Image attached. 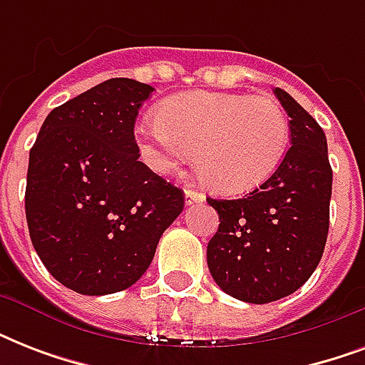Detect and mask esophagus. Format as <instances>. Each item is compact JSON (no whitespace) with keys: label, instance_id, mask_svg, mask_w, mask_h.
<instances>
[{"label":"esophagus","instance_id":"1","mask_svg":"<svg viewBox=\"0 0 365 365\" xmlns=\"http://www.w3.org/2000/svg\"><path fill=\"white\" fill-rule=\"evenodd\" d=\"M205 195L200 191H195V189H185V205H197V202H205Z\"/></svg>","mask_w":365,"mask_h":365}]
</instances>
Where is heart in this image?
Listing matches in <instances>:
<instances>
[{
	"instance_id": "b5f03b06",
	"label": "heart",
	"mask_w": 365,
	"mask_h": 365,
	"mask_svg": "<svg viewBox=\"0 0 365 365\" xmlns=\"http://www.w3.org/2000/svg\"><path fill=\"white\" fill-rule=\"evenodd\" d=\"M157 119L138 128L149 165L170 172L197 151L200 182L229 197L267 182L288 149V117L269 96L195 91L165 100Z\"/></svg>"
}]
</instances>
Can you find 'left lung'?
Returning <instances> with one entry per match:
<instances>
[{"label":"left lung","mask_w":365,"mask_h":365,"mask_svg":"<svg viewBox=\"0 0 365 365\" xmlns=\"http://www.w3.org/2000/svg\"><path fill=\"white\" fill-rule=\"evenodd\" d=\"M292 148L267 182L242 199H206L220 227L206 250L212 278L235 299L271 303L294 294L322 259L334 172L326 134L282 88Z\"/></svg>","instance_id":"obj_1"}]
</instances>
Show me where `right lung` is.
I'll use <instances>...</instances> for the list:
<instances>
[{
    "instance_id": "1",
    "label": "right lung",
    "mask_w": 365,
    "mask_h": 365,
    "mask_svg": "<svg viewBox=\"0 0 365 365\" xmlns=\"http://www.w3.org/2000/svg\"><path fill=\"white\" fill-rule=\"evenodd\" d=\"M153 93L115 77L54 108L30 149L26 220L47 271L83 295L130 288L183 210V191L140 157L134 123Z\"/></svg>"
}]
</instances>
